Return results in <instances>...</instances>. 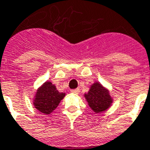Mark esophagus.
Returning <instances> with one entry per match:
<instances>
[{"label": "esophagus", "mask_w": 150, "mask_h": 150, "mask_svg": "<svg viewBox=\"0 0 150 150\" xmlns=\"http://www.w3.org/2000/svg\"><path fill=\"white\" fill-rule=\"evenodd\" d=\"M71 92L72 93V94H78L79 93V88H76V89H73V90H71Z\"/></svg>", "instance_id": "34e87169"}]
</instances>
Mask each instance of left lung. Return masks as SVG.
<instances>
[{
  "mask_svg": "<svg viewBox=\"0 0 150 150\" xmlns=\"http://www.w3.org/2000/svg\"><path fill=\"white\" fill-rule=\"evenodd\" d=\"M84 97L89 107L96 114L107 110L113 103L108 89L98 81L91 85L88 92L84 94Z\"/></svg>",
  "mask_w": 150,
  "mask_h": 150,
  "instance_id": "left-lung-1",
  "label": "left lung"
}]
</instances>
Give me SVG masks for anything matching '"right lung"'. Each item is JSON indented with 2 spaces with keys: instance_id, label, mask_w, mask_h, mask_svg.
Here are the masks:
<instances>
[{
  "instance_id": "add662e5",
  "label": "right lung",
  "mask_w": 150,
  "mask_h": 150,
  "mask_svg": "<svg viewBox=\"0 0 150 150\" xmlns=\"http://www.w3.org/2000/svg\"><path fill=\"white\" fill-rule=\"evenodd\" d=\"M65 93L59 92L55 85L46 81L37 89L33 98V105L44 114H50L58 107Z\"/></svg>"
}]
</instances>
